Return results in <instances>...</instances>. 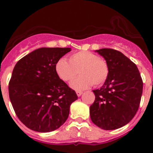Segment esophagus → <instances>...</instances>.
Masks as SVG:
<instances>
[{
    "label": "esophagus",
    "instance_id": "34e87169",
    "mask_svg": "<svg viewBox=\"0 0 153 153\" xmlns=\"http://www.w3.org/2000/svg\"><path fill=\"white\" fill-rule=\"evenodd\" d=\"M76 94H77V95L79 97V96H81V95H82L83 92H82V91H76Z\"/></svg>",
    "mask_w": 153,
    "mask_h": 153
}]
</instances>
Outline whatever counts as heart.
Returning <instances> with one entry per match:
<instances>
[{
    "mask_svg": "<svg viewBox=\"0 0 153 153\" xmlns=\"http://www.w3.org/2000/svg\"><path fill=\"white\" fill-rule=\"evenodd\" d=\"M57 75L62 81H70L77 74L80 76L70 83V86L75 90H83L92 85L104 84L109 76V69L107 63L95 54L88 51H80L72 54L69 61L60 58L55 66Z\"/></svg>",
    "mask_w": 153,
    "mask_h": 153,
    "instance_id": "obj_1",
    "label": "heart"
}]
</instances>
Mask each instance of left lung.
Masks as SVG:
<instances>
[{
  "label": "left lung",
  "instance_id": "8db88e82",
  "mask_svg": "<svg viewBox=\"0 0 153 153\" xmlns=\"http://www.w3.org/2000/svg\"><path fill=\"white\" fill-rule=\"evenodd\" d=\"M109 66L106 81L93 90L95 99L89 107L90 118L105 130L118 129L127 124L136 114L141 102L143 81L138 67L115 49H98Z\"/></svg>",
  "mask_w": 153,
  "mask_h": 153
}]
</instances>
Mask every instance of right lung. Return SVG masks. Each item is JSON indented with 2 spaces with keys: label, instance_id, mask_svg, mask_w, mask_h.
I'll return each mask as SVG.
<instances>
[{
  "label": "right lung",
  "instance_id": "add662e5",
  "mask_svg": "<svg viewBox=\"0 0 153 153\" xmlns=\"http://www.w3.org/2000/svg\"><path fill=\"white\" fill-rule=\"evenodd\" d=\"M70 48L37 49L18 61L9 83L10 101L27 127L52 132L64 124L76 93L55 72L57 61Z\"/></svg>",
  "mask_w": 153,
  "mask_h": 153
}]
</instances>
